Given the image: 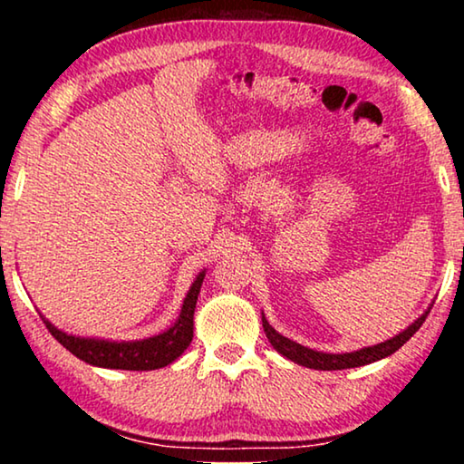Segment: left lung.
Here are the masks:
<instances>
[{
  "label": "left lung",
  "mask_w": 464,
  "mask_h": 464,
  "mask_svg": "<svg viewBox=\"0 0 464 464\" xmlns=\"http://www.w3.org/2000/svg\"><path fill=\"white\" fill-rule=\"evenodd\" d=\"M430 309H431V304L421 313L418 319L413 321V324L407 325L403 332H399L397 335L389 337V340L374 343V345H364V348L354 350V352H343V354L319 352V350L307 348V345H303L298 342L288 340V337L278 334L276 329L268 324V319H266L264 313H262V325H264L266 337H268V342L272 343V348L276 350L278 354L288 358L290 362L307 366V368H315V371H343V368H358L364 364H372V362H376V360H382L391 354H395V352L401 348V345L421 327V324L428 317Z\"/></svg>",
  "instance_id": "8db88e82"
}]
</instances>
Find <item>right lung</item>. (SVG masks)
Returning <instances> with one entry per match:
<instances>
[{
  "label": "right lung",
  "mask_w": 464,
  "mask_h": 464,
  "mask_svg": "<svg viewBox=\"0 0 464 464\" xmlns=\"http://www.w3.org/2000/svg\"><path fill=\"white\" fill-rule=\"evenodd\" d=\"M204 276H207V270L198 272V276L188 288L182 309H179L174 324L166 332L143 337V340L119 342L104 340V337H83L54 327L43 313L41 317L54 340L83 362L100 368H114V371H157V368H163L178 360L190 345L194 337V309Z\"/></svg>",
  "instance_id": "1"
}]
</instances>
